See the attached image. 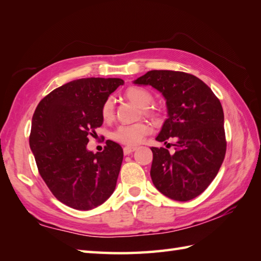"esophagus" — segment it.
I'll return each instance as SVG.
<instances>
[{
    "label": "esophagus",
    "mask_w": 261,
    "mask_h": 261,
    "mask_svg": "<svg viewBox=\"0 0 261 261\" xmlns=\"http://www.w3.org/2000/svg\"><path fill=\"white\" fill-rule=\"evenodd\" d=\"M123 150H124V154H125V155H129V154H132L133 152H134V150H136V147L125 146V147L123 148Z\"/></svg>",
    "instance_id": "obj_1"
}]
</instances>
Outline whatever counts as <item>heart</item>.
Segmentation results:
<instances>
[{"mask_svg":"<svg viewBox=\"0 0 261 261\" xmlns=\"http://www.w3.org/2000/svg\"><path fill=\"white\" fill-rule=\"evenodd\" d=\"M126 97L129 100L134 101L140 107H143V112L148 116H153L154 112L150 111L148 106L153 101V96L148 90L141 87H130L125 91ZM114 99L112 97H108L103 101L101 107V117L103 120H111L114 116ZM152 128L149 124L145 121L133 125H120L112 133V138L114 141L128 146L138 145L143 138L148 135Z\"/></svg>","mask_w":261,"mask_h":261,"instance_id":"1","label":"heart"}]
</instances>
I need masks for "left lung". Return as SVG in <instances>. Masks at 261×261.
Instances as JSON below:
<instances>
[{
	"mask_svg": "<svg viewBox=\"0 0 261 261\" xmlns=\"http://www.w3.org/2000/svg\"><path fill=\"white\" fill-rule=\"evenodd\" d=\"M134 84L149 85L163 95L169 117L156 141H175L174 154L164 147L150 148L153 184L172 200L196 198L217 176L224 160L221 102L201 79L182 71L150 70Z\"/></svg>",
	"mask_w": 261,
	"mask_h": 261,
	"instance_id": "left-lung-1",
	"label": "left lung"
}]
</instances>
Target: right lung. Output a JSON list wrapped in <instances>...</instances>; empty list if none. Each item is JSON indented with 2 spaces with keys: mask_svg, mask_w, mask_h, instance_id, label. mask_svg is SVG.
I'll use <instances>...</instances> for the list:
<instances>
[{
  "mask_svg": "<svg viewBox=\"0 0 261 261\" xmlns=\"http://www.w3.org/2000/svg\"><path fill=\"white\" fill-rule=\"evenodd\" d=\"M123 84L119 78L73 80L52 90L33 114L30 147L40 175L72 209H94L116 188L123 148L107 141L102 152L92 153L87 144L102 125L103 101Z\"/></svg>",
  "mask_w": 261,
  "mask_h": 261,
  "instance_id": "add662e5",
  "label": "right lung"
}]
</instances>
